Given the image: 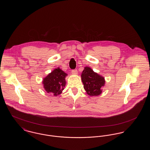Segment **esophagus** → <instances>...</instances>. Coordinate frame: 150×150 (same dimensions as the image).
Returning a JSON list of instances; mask_svg holds the SVG:
<instances>
[{"mask_svg": "<svg viewBox=\"0 0 150 150\" xmlns=\"http://www.w3.org/2000/svg\"><path fill=\"white\" fill-rule=\"evenodd\" d=\"M72 74H74V75H75V74H78V70H76V69H75V70H72L71 71Z\"/></svg>", "mask_w": 150, "mask_h": 150, "instance_id": "esophagus-1", "label": "esophagus"}]
</instances>
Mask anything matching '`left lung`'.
<instances>
[{
  "mask_svg": "<svg viewBox=\"0 0 150 150\" xmlns=\"http://www.w3.org/2000/svg\"><path fill=\"white\" fill-rule=\"evenodd\" d=\"M84 88L91 96H98L102 93L101 88L105 85L104 78L94 72L89 67H86L81 74Z\"/></svg>",
  "mask_w": 150,
  "mask_h": 150,
  "instance_id": "obj_1",
  "label": "left lung"
}]
</instances>
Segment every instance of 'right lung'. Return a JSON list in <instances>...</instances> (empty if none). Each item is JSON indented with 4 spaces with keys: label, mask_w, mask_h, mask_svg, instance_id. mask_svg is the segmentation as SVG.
<instances>
[{
    "label": "right lung",
    "mask_w": 150,
    "mask_h": 150,
    "mask_svg": "<svg viewBox=\"0 0 150 150\" xmlns=\"http://www.w3.org/2000/svg\"><path fill=\"white\" fill-rule=\"evenodd\" d=\"M66 76H67V74L60 69L54 70L43 80L45 90L48 93H53L56 96L60 94L66 84Z\"/></svg>",
    "instance_id": "obj_1"
}]
</instances>
